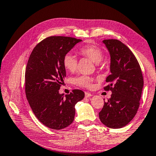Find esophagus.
<instances>
[{
  "label": "esophagus",
  "mask_w": 156,
  "mask_h": 156,
  "mask_svg": "<svg viewBox=\"0 0 156 156\" xmlns=\"http://www.w3.org/2000/svg\"><path fill=\"white\" fill-rule=\"evenodd\" d=\"M85 96L86 98H89V97H91L92 95L91 93H90L88 92H85Z\"/></svg>",
  "instance_id": "obj_1"
}]
</instances>
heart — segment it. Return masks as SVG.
<instances>
[{
	"label": "heart",
	"instance_id": "b5f03b06",
	"mask_svg": "<svg viewBox=\"0 0 156 156\" xmlns=\"http://www.w3.org/2000/svg\"><path fill=\"white\" fill-rule=\"evenodd\" d=\"M79 53L81 55L86 57L95 64H98L103 59V52L100 48L95 45H89L81 48L79 50ZM63 65L64 68L69 72H74L78 66V60L75 56L72 54H66L64 57ZM74 84L80 87H89L92 84V78L90 76L82 75L73 78Z\"/></svg>",
	"mask_w": 156,
	"mask_h": 156
}]
</instances>
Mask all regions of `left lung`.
<instances>
[{"label":"left lung","mask_w":156,"mask_h":156,"mask_svg":"<svg viewBox=\"0 0 156 156\" xmlns=\"http://www.w3.org/2000/svg\"><path fill=\"white\" fill-rule=\"evenodd\" d=\"M111 57V74L106 79L111 98L99 113V119L109 128H121L133 119L139 106L144 87L141 67L132 51L115 39L104 40Z\"/></svg>","instance_id":"1"}]
</instances>
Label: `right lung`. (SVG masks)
I'll return each instance as SVG.
<instances>
[{"instance_id": "right-lung-1", "label": "right lung", "mask_w": 156, "mask_h": 156, "mask_svg": "<svg viewBox=\"0 0 156 156\" xmlns=\"http://www.w3.org/2000/svg\"><path fill=\"white\" fill-rule=\"evenodd\" d=\"M82 40L50 36L34 48L25 72V92L36 117L49 128L62 129L73 122L75 106L85 93L74 90L64 96L59 90L66 77L64 57Z\"/></svg>"}]
</instances>
